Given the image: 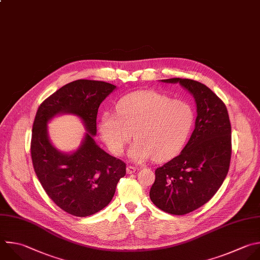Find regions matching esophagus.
I'll return each instance as SVG.
<instances>
[{"mask_svg": "<svg viewBox=\"0 0 260 260\" xmlns=\"http://www.w3.org/2000/svg\"><path fill=\"white\" fill-rule=\"evenodd\" d=\"M135 171H136V167H134V166H132V165H127V166H126V172H127L128 175L134 174Z\"/></svg>", "mask_w": 260, "mask_h": 260, "instance_id": "obj_1", "label": "esophagus"}]
</instances>
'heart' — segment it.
<instances>
[{"label":"heart","instance_id":"b5f03b06","mask_svg":"<svg viewBox=\"0 0 260 260\" xmlns=\"http://www.w3.org/2000/svg\"><path fill=\"white\" fill-rule=\"evenodd\" d=\"M117 113L106 111L99 122L100 135L114 155H121L134 133L135 143L128 157L135 162L151 158L162 161L178 154L194 124V110L184 100H171L155 91L145 90L121 98Z\"/></svg>","mask_w":260,"mask_h":260}]
</instances>
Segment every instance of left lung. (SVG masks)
Here are the masks:
<instances>
[{"label":"left lung","mask_w":260,"mask_h":260,"mask_svg":"<svg viewBox=\"0 0 260 260\" xmlns=\"http://www.w3.org/2000/svg\"><path fill=\"white\" fill-rule=\"evenodd\" d=\"M180 83L195 99V128L179 156L155 170L151 201L164 212L184 215L208 202L222 185L230 167L232 127L223 102L207 86L188 78Z\"/></svg>","instance_id":"1"}]
</instances>
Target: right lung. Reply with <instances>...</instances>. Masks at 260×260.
<instances>
[{"mask_svg":"<svg viewBox=\"0 0 260 260\" xmlns=\"http://www.w3.org/2000/svg\"><path fill=\"white\" fill-rule=\"evenodd\" d=\"M115 90L116 85L105 81L77 79L63 85L38 109L30 145L36 175L53 202L71 215L84 217L102 210L125 176V163L94 140L99 106ZM61 114L77 116L87 132L74 151H60L49 140L47 123Z\"/></svg>","mask_w":260,"mask_h":260,"instance_id":"add662e5","label":"right lung"}]
</instances>
